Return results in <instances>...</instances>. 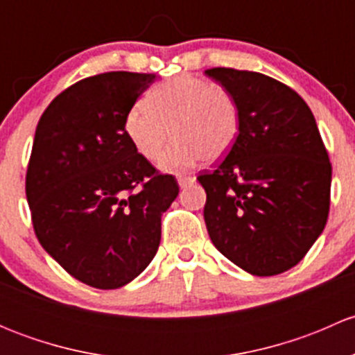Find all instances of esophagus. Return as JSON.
I'll return each mask as SVG.
<instances>
[{
	"label": "esophagus",
	"instance_id": "obj_1",
	"mask_svg": "<svg viewBox=\"0 0 355 355\" xmlns=\"http://www.w3.org/2000/svg\"><path fill=\"white\" fill-rule=\"evenodd\" d=\"M194 182H196L194 175H178V185H180L182 189H185L187 185L194 184Z\"/></svg>",
	"mask_w": 355,
	"mask_h": 355
}]
</instances>
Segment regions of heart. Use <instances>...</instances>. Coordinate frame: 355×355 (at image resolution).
<instances>
[{"instance_id": "heart-1", "label": "heart", "mask_w": 355, "mask_h": 355, "mask_svg": "<svg viewBox=\"0 0 355 355\" xmlns=\"http://www.w3.org/2000/svg\"><path fill=\"white\" fill-rule=\"evenodd\" d=\"M241 106L220 84L178 75L156 85L125 116V134L144 159L156 161L171 135L175 141L159 166L180 171L227 156L241 134Z\"/></svg>"}]
</instances>
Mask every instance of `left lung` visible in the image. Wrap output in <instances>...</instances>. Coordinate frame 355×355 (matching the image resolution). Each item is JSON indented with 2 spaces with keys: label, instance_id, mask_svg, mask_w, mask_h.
Wrapping results in <instances>:
<instances>
[{
  "label": "left lung",
  "instance_id": "1",
  "mask_svg": "<svg viewBox=\"0 0 355 355\" xmlns=\"http://www.w3.org/2000/svg\"><path fill=\"white\" fill-rule=\"evenodd\" d=\"M204 73L241 106L237 142L211 171L204 221L214 247L256 277L295 266L323 232L331 164L313 111L288 85L235 68Z\"/></svg>",
  "mask_w": 355,
  "mask_h": 355
}]
</instances>
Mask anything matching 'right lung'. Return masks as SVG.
Returning a JSON list of instances; mask_svg holds the SVG:
<instances>
[{"mask_svg": "<svg viewBox=\"0 0 355 355\" xmlns=\"http://www.w3.org/2000/svg\"><path fill=\"white\" fill-rule=\"evenodd\" d=\"M155 73L108 71L70 85L39 120L25 178L35 235L82 284L120 288L148 268L178 184L125 134Z\"/></svg>", "mask_w": 355, "mask_h": 355, "instance_id": "obj_1", "label": "right lung"}]
</instances>
